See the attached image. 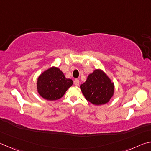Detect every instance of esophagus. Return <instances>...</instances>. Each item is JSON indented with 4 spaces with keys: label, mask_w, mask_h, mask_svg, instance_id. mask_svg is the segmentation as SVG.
Returning a JSON list of instances; mask_svg holds the SVG:
<instances>
[{
    "label": "esophagus",
    "mask_w": 151,
    "mask_h": 151,
    "mask_svg": "<svg viewBox=\"0 0 151 151\" xmlns=\"http://www.w3.org/2000/svg\"><path fill=\"white\" fill-rule=\"evenodd\" d=\"M73 83H74V85L76 86H79V84H80V80H79L78 79H76V80H74Z\"/></svg>",
    "instance_id": "34e87169"
}]
</instances>
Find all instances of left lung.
I'll list each match as a JSON object with an SVG mask.
<instances>
[{"label": "left lung", "instance_id": "left-lung-1", "mask_svg": "<svg viewBox=\"0 0 151 151\" xmlns=\"http://www.w3.org/2000/svg\"><path fill=\"white\" fill-rule=\"evenodd\" d=\"M80 88L86 99L96 105L107 104L114 93V84L101 70L89 74Z\"/></svg>", "mask_w": 151, "mask_h": 151}]
</instances>
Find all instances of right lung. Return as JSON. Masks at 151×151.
Here are the masks:
<instances>
[{
    "label": "right lung",
    "mask_w": 151,
    "mask_h": 151,
    "mask_svg": "<svg viewBox=\"0 0 151 151\" xmlns=\"http://www.w3.org/2000/svg\"><path fill=\"white\" fill-rule=\"evenodd\" d=\"M73 81L67 79L59 68L52 67L39 76L37 89L39 94L49 101H54L63 96L72 86Z\"/></svg>",
    "instance_id": "obj_1"
}]
</instances>
